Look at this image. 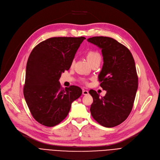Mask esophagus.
<instances>
[{
  "instance_id": "obj_1",
  "label": "esophagus",
  "mask_w": 160,
  "mask_h": 160,
  "mask_svg": "<svg viewBox=\"0 0 160 160\" xmlns=\"http://www.w3.org/2000/svg\"><path fill=\"white\" fill-rule=\"evenodd\" d=\"M82 94H83V95H87L89 94V91H87V90H85V89H83V91H82Z\"/></svg>"
}]
</instances>
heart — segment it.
<instances>
[{
	"mask_svg": "<svg viewBox=\"0 0 160 160\" xmlns=\"http://www.w3.org/2000/svg\"><path fill=\"white\" fill-rule=\"evenodd\" d=\"M86 58L89 63L98 60L100 61V60H101V57H100L99 53L97 51H93V50L89 51L86 54Z\"/></svg>",
	"mask_w": 160,
	"mask_h": 160,
	"instance_id": "heart-1",
	"label": "heart"
}]
</instances>
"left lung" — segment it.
Returning <instances> with one entry per match:
<instances>
[{
    "label": "left lung",
    "mask_w": 160,
    "mask_h": 160,
    "mask_svg": "<svg viewBox=\"0 0 160 160\" xmlns=\"http://www.w3.org/2000/svg\"><path fill=\"white\" fill-rule=\"evenodd\" d=\"M102 50L103 66L98 74L100 87L106 91L100 97L94 90L90 112L93 119L106 128L120 124L130 115L138 88L136 64L130 50L115 39L104 36L88 39Z\"/></svg>",
    "instance_id": "1"
}]
</instances>
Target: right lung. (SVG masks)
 <instances>
[{
    "label": "right lung",
    "mask_w": 160,
    "mask_h": 160,
    "mask_svg": "<svg viewBox=\"0 0 160 160\" xmlns=\"http://www.w3.org/2000/svg\"><path fill=\"white\" fill-rule=\"evenodd\" d=\"M84 37L51 38L33 48L27 64L24 97L38 122L54 127L68 115L82 89L75 86L61 88L59 79L69 70Z\"/></svg>",
    "instance_id": "add662e5"
}]
</instances>
